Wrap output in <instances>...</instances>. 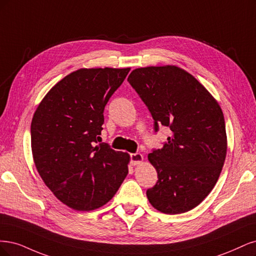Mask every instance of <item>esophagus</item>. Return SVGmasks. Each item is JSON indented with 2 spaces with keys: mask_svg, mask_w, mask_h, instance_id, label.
Returning <instances> with one entry per match:
<instances>
[{
  "mask_svg": "<svg viewBox=\"0 0 256 256\" xmlns=\"http://www.w3.org/2000/svg\"><path fill=\"white\" fill-rule=\"evenodd\" d=\"M144 156L140 153H134L130 154V164L132 166H138V164H142Z\"/></svg>",
  "mask_w": 256,
  "mask_h": 256,
  "instance_id": "34e87169",
  "label": "esophagus"
}]
</instances>
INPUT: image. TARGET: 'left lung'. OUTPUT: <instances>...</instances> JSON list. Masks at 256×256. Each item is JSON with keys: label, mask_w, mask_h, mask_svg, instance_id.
Segmentation results:
<instances>
[{"label": "left lung", "mask_w": 256, "mask_h": 256, "mask_svg": "<svg viewBox=\"0 0 256 256\" xmlns=\"http://www.w3.org/2000/svg\"><path fill=\"white\" fill-rule=\"evenodd\" d=\"M128 82L149 108L154 128L168 126L170 137L148 160L158 180L146 190L154 208L186 212L215 187L226 160L228 139L224 112L199 80L173 64L137 68Z\"/></svg>", "instance_id": "1"}]
</instances>
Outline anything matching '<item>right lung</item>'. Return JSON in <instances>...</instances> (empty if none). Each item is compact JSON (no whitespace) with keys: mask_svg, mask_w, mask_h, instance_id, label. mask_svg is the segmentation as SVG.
Returning a JSON list of instances; mask_svg holds the SVG:
<instances>
[{"mask_svg":"<svg viewBox=\"0 0 256 256\" xmlns=\"http://www.w3.org/2000/svg\"><path fill=\"white\" fill-rule=\"evenodd\" d=\"M130 70L73 71L50 89L32 116L30 144L36 169L53 194L72 210L101 208L128 176L130 154L98 142L104 107Z\"/></svg>","mask_w":256,"mask_h":256,"instance_id":"obj_1","label":"right lung"}]
</instances>
